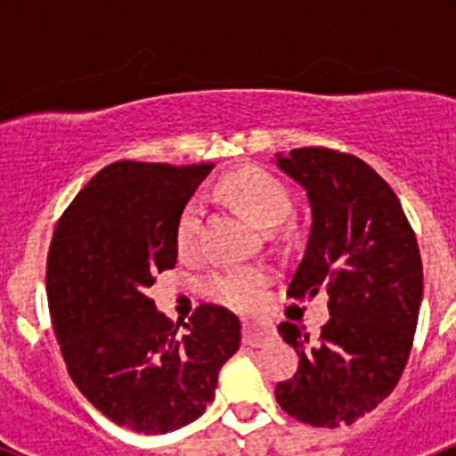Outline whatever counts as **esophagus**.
Masks as SVG:
<instances>
[{"mask_svg":"<svg viewBox=\"0 0 456 456\" xmlns=\"http://www.w3.org/2000/svg\"><path fill=\"white\" fill-rule=\"evenodd\" d=\"M244 342L251 345V347H257L263 345L265 340L273 336V324L267 320H257V317H247L244 320Z\"/></svg>","mask_w":456,"mask_h":456,"instance_id":"1","label":"esophagus"}]
</instances>
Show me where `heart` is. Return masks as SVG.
Listing matches in <instances>:
<instances>
[{
	"instance_id": "obj_1",
	"label": "heart",
	"mask_w": 456,
	"mask_h": 456,
	"mask_svg": "<svg viewBox=\"0 0 456 456\" xmlns=\"http://www.w3.org/2000/svg\"><path fill=\"white\" fill-rule=\"evenodd\" d=\"M221 191L265 228L281 224L292 209V193L283 180L260 167H241L225 173L219 183ZM205 203L200 196H191L183 205L175 224V241L183 253L196 248L203 225ZM269 273L263 267H232L216 272L205 281L208 292L231 308L247 310L263 301Z\"/></svg>"
}]
</instances>
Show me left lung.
I'll return each mask as SVG.
<instances>
[{"label": "left lung", "instance_id": "8db88e82", "mask_svg": "<svg viewBox=\"0 0 456 456\" xmlns=\"http://www.w3.org/2000/svg\"><path fill=\"white\" fill-rule=\"evenodd\" d=\"M278 167L313 209L288 297L324 289L331 320L315 340L292 322L278 326L299 370L278 381L276 402L305 425L336 429L377 409L404 372L422 301L420 248L400 199L356 155L294 148Z\"/></svg>", "mask_w": 456, "mask_h": 456}]
</instances>
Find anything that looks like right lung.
Returning a JSON list of instances; mask_svg holds the SVG:
<instances>
[{
  "label": "right lung",
  "instance_id": "right-lung-1",
  "mask_svg": "<svg viewBox=\"0 0 456 456\" xmlns=\"http://www.w3.org/2000/svg\"><path fill=\"white\" fill-rule=\"evenodd\" d=\"M215 164L114 162L72 199L47 251V305L70 379L95 409L139 434L203 416L241 324L200 304L187 324L157 313L148 288L178 263L175 224Z\"/></svg>",
  "mask_w": 456,
  "mask_h": 456
}]
</instances>
